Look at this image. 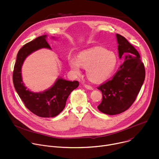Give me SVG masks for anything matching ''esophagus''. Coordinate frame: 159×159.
<instances>
[{
	"instance_id": "esophagus-1",
	"label": "esophagus",
	"mask_w": 159,
	"mask_h": 159,
	"mask_svg": "<svg viewBox=\"0 0 159 159\" xmlns=\"http://www.w3.org/2000/svg\"><path fill=\"white\" fill-rule=\"evenodd\" d=\"M84 87H85L86 89H89V90H93V87H92V86H90V85H89L85 84V85H84Z\"/></svg>"
}]
</instances>
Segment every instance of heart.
<instances>
[{"instance_id": "heart-1", "label": "heart", "mask_w": 159, "mask_h": 159, "mask_svg": "<svg viewBox=\"0 0 159 159\" xmlns=\"http://www.w3.org/2000/svg\"><path fill=\"white\" fill-rule=\"evenodd\" d=\"M68 62L74 74L80 73L81 66L86 68L88 79L99 83L106 80L115 71L118 58L115 53L98 47L81 53L78 58L69 57Z\"/></svg>"}]
</instances>
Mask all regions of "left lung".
Here are the masks:
<instances>
[{"mask_svg": "<svg viewBox=\"0 0 159 159\" xmlns=\"http://www.w3.org/2000/svg\"><path fill=\"white\" fill-rule=\"evenodd\" d=\"M119 57L125 60L111 80L98 89L102 94L98 109L106 115H115L126 111L137 98L145 77V69L138 51L123 36L116 34Z\"/></svg>", "mask_w": 159, "mask_h": 159, "instance_id": "obj_1", "label": "left lung"}]
</instances>
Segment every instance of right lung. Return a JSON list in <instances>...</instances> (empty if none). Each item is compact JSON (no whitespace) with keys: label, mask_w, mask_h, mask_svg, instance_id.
<instances>
[{"label":"right lung","mask_w":159,"mask_h":159,"mask_svg":"<svg viewBox=\"0 0 159 159\" xmlns=\"http://www.w3.org/2000/svg\"><path fill=\"white\" fill-rule=\"evenodd\" d=\"M51 48L47 35L40 36L25 44L19 51L14 65L12 80L14 87L25 106L33 114L41 118H52L63 110L70 94L79 85L78 81L58 79L54 85L43 93L30 91L23 84L21 77V66L28 55L42 48Z\"/></svg>","instance_id":"add662e5"}]
</instances>
